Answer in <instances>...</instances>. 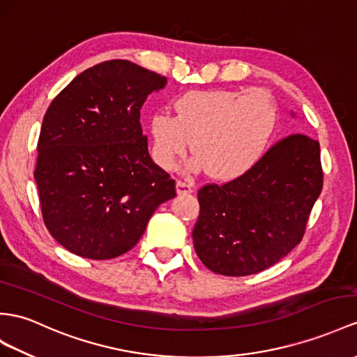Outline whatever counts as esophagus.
<instances>
[{
  "instance_id": "esophagus-1",
  "label": "esophagus",
  "mask_w": 357,
  "mask_h": 357,
  "mask_svg": "<svg viewBox=\"0 0 357 357\" xmlns=\"http://www.w3.org/2000/svg\"><path fill=\"white\" fill-rule=\"evenodd\" d=\"M194 190L192 185L189 181H183V180H177V194L178 195H186L190 194Z\"/></svg>"
}]
</instances>
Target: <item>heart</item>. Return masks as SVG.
I'll return each mask as SVG.
<instances>
[{
	"mask_svg": "<svg viewBox=\"0 0 357 357\" xmlns=\"http://www.w3.org/2000/svg\"><path fill=\"white\" fill-rule=\"evenodd\" d=\"M174 116L150 119L151 153L163 169L190 151L208 177L244 176L262 159L275 133L277 104L265 89L188 91L172 102Z\"/></svg>",
	"mask_w": 357,
	"mask_h": 357,
	"instance_id": "heart-1",
	"label": "heart"
}]
</instances>
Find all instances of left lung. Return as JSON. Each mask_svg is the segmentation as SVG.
Here are the masks:
<instances>
[{"label":"left lung","instance_id":"1","mask_svg":"<svg viewBox=\"0 0 357 357\" xmlns=\"http://www.w3.org/2000/svg\"><path fill=\"white\" fill-rule=\"evenodd\" d=\"M321 189L319 142L298 133L282 139L244 176L198 190L197 256L231 277L273 266L300 244Z\"/></svg>","mask_w":357,"mask_h":357}]
</instances>
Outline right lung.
<instances>
[{
	"mask_svg": "<svg viewBox=\"0 0 357 357\" xmlns=\"http://www.w3.org/2000/svg\"><path fill=\"white\" fill-rule=\"evenodd\" d=\"M167 77L128 60L78 74L43 116L34 169L43 222L71 253L106 260L132 250L176 197L142 135L141 107Z\"/></svg>",
	"mask_w": 357,
	"mask_h": 357,
	"instance_id": "add662e5",
	"label": "right lung"
}]
</instances>
